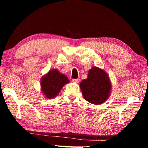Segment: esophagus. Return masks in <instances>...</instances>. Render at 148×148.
I'll return each instance as SVG.
<instances>
[{
	"mask_svg": "<svg viewBox=\"0 0 148 148\" xmlns=\"http://www.w3.org/2000/svg\"><path fill=\"white\" fill-rule=\"evenodd\" d=\"M72 82H74V83H78L79 82V79H72Z\"/></svg>",
	"mask_w": 148,
	"mask_h": 148,
	"instance_id": "esophagus-1",
	"label": "esophagus"
}]
</instances>
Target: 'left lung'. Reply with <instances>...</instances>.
I'll use <instances>...</instances> for the list:
<instances>
[{"mask_svg": "<svg viewBox=\"0 0 148 148\" xmlns=\"http://www.w3.org/2000/svg\"><path fill=\"white\" fill-rule=\"evenodd\" d=\"M84 98L92 104H101L109 98L112 89L110 77L103 70L92 67L87 78L79 84Z\"/></svg>", "mask_w": 148, "mask_h": 148, "instance_id": "obj_1", "label": "left lung"}]
</instances>
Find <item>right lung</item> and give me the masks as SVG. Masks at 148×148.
Wrapping results in <instances>:
<instances>
[{
  "label": "right lung",
  "mask_w": 148,
  "mask_h": 148,
  "mask_svg": "<svg viewBox=\"0 0 148 148\" xmlns=\"http://www.w3.org/2000/svg\"><path fill=\"white\" fill-rule=\"evenodd\" d=\"M70 81L67 76L57 69H51L42 77L41 90L46 99H51L58 95L65 84Z\"/></svg>",
  "instance_id": "1"
}]
</instances>
